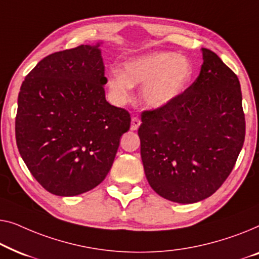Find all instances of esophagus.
Returning <instances> with one entry per match:
<instances>
[{
	"mask_svg": "<svg viewBox=\"0 0 259 259\" xmlns=\"http://www.w3.org/2000/svg\"><path fill=\"white\" fill-rule=\"evenodd\" d=\"M140 125H141V119L140 118H138V117L131 118V125H130L131 130H133V131L137 130L138 128H140Z\"/></svg>",
	"mask_w": 259,
	"mask_h": 259,
	"instance_id": "34e87169",
	"label": "esophagus"
}]
</instances>
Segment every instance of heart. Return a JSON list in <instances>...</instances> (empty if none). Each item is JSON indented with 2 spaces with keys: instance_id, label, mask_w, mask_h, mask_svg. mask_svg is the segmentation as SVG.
Listing matches in <instances>:
<instances>
[{
  "instance_id": "heart-1",
  "label": "heart",
  "mask_w": 259,
  "mask_h": 259,
  "mask_svg": "<svg viewBox=\"0 0 259 259\" xmlns=\"http://www.w3.org/2000/svg\"><path fill=\"white\" fill-rule=\"evenodd\" d=\"M192 65L185 56L172 52H152L125 61L122 71L114 69L108 89L117 103L129 100L135 85H142L141 101L149 109H162L187 88Z\"/></svg>"
}]
</instances>
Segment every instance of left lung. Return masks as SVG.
<instances>
[{
  "label": "left lung",
  "mask_w": 259,
  "mask_h": 259,
  "mask_svg": "<svg viewBox=\"0 0 259 259\" xmlns=\"http://www.w3.org/2000/svg\"><path fill=\"white\" fill-rule=\"evenodd\" d=\"M196 81L172 103L142 112L141 157L150 187L190 204L216 192L234 169L245 137L238 77L202 48Z\"/></svg>",
  "instance_id": "1"
}]
</instances>
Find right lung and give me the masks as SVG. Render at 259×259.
Segmentation results:
<instances>
[{
	"label": "right lung",
	"instance_id": "obj_1",
	"mask_svg": "<svg viewBox=\"0 0 259 259\" xmlns=\"http://www.w3.org/2000/svg\"><path fill=\"white\" fill-rule=\"evenodd\" d=\"M101 43L54 53L22 83L15 121L20 155L56 196H77L104 180L129 112L105 100Z\"/></svg>",
	"mask_w": 259,
	"mask_h": 259
}]
</instances>
